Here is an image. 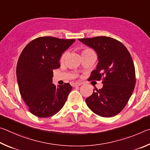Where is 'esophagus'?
I'll return each instance as SVG.
<instances>
[{
  "label": "esophagus",
  "mask_w": 150,
  "mask_h": 150,
  "mask_svg": "<svg viewBox=\"0 0 150 150\" xmlns=\"http://www.w3.org/2000/svg\"><path fill=\"white\" fill-rule=\"evenodd\" d=\"M82 84H83L82 83L75 82V83H73V87H77V86H81Z\"/></svg>",
  "instance_id": "1"
}]
</instances>
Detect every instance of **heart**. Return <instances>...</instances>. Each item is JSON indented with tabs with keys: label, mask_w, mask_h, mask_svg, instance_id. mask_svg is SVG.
<instances>
[{
	"label": "heart",
	"mask_w": 150,
	"mask_h": 150,
	"mask_svg": "<svg viewBox=\"0 0 150 150\" xmlns=\"http://www.w3.org/2000/svg\"><path fill=\"white\" fill-rule=\"evenodd\" d=\"M87 50H90L89 49H86V50H83V52H85V51H87ZM65 54H63V55H62V60H63V59H65Z\"/></svg>",
	"instance_id": "heart-1"
}]
</instances>
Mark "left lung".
Masks as SVG:
<instances>
[{
  "instance_id": "8db88e82",
  "label": "left lung",
  "mask_w": 150,
  "mask_h": 150,
  "mask_svg": "<svg viewBox=\"0 0 150 150\" xmlns=\"http://www.w3.org/2000/svg\"><path fill=\"white\" fill-rule=\"evenodd\" d=\"M96 52L98 62L91 79L103 77V87L86 98L88 107L103 117H112L122 110L136 84L135 68L126 47L118 40L106 36L79 39Z\"/></svg>"
}]
</instances>
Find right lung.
Segmentation results:
<instances>
[{"label": "right lung", "mask_w": 150, "mask_h": 150, "mask_svg": "<svg viewBox=\"0 0 150 150\" xmlns=\"http://www.w3.org/2000/svg\"><path fill=\"white\" fill-rule=\"evenodd\" d=\"M75 41L50 36L38 38L20 54L16 67L20 93L34 115L50 117L64 106L72 87L69 83L53 84V70L60 67L62 55Z\"/></svg>", "instance_id": "obj_1"}]
</instances>
